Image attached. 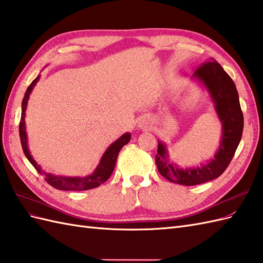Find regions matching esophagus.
Instances as JSON below:
<instances>
[{"mask_svg":"<svg viewBox=\"0 0 263 263\" xmlns=\"http://www.w3.org/2000/svg\"><path fill=\"white\" fill-rule=\"evenodd\" d=\"M138 127H139V128L148 127V120H147L146 118H142V119H139V121H138Z\"/></svg>","mask_w":263,"mask_h":263,"instance_id":"obj_1","label":"esophagus"}]
</instances>
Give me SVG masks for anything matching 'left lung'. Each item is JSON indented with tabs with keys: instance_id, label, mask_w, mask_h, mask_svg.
<instances>
[{
	"instance_id": "1",
	"label": "left lung",
	"mask_w": 263,
	"mask_h": 263,
	"mask_svg": "<svg viewBox=\"0 0 263 263\" xmlns=\"http://www.w3.org/2000/svg\"><path fill=\"white\" fill-rule=\"evenodd\" d=\"M191 79L209 95L221 124V136L213 159L201 162L197 166L186 167H180L170 160L166 144L159 139L155 157L157 170L168 181L182 185H196L218 178L235 154L244 124L236 86L217 62L213 60L203 64Z\"/></svg>"
}]
</instances>
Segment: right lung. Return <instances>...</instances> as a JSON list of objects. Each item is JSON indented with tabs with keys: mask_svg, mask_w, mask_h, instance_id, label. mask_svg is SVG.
Returning a JSON list of instances; mask_svg holds the SVG:
<instances>
[{
	"mask_svg": "<svg viewBox=\"0 0 263 263\" xmlns=\"http://www.w3.org/2000/svg\"><path fill=\"white\" fill-rule=\"evenodd\" d=\"M40 79V74L34 79L31 84L28 86V89L25 93L22 100V107H21V120L19 125V133H20V141L22 145L23 153H25L26 157L29 160V162L34 166V168L45 177V180L47 182L54 186V188L58 190H71V191H83L97 188L100 184H102L111 176V173L116 165L117 157L122 146L130 141V133H125L124 135H121L118 139H116L114 143L110 144V146L104 151L102 154L100 162L97 165V167L93 170V172L86 177H66V176H56V174L47 173L43 170V167L40 166L38 163L33 160V157L29 151L28 147V135L26 130V110L28 106L29 98H30L31 92L33 87L36 86L38 81Z\"/></svg>",
	"mask_w": 263,
	"mask_h": 263,
	"instance_id": "right-lung-1",
	"label": "right lung"
}]
</instances>
